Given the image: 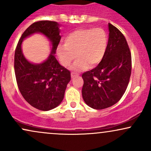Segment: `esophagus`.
<instances>
[{
    "instance_id": "34e87169",
    "label": "esophagus",
    "mask_w": 151,
    "mask_h": 151,
    "mask_svg": "<svg viewBox=\"0 0 151 151\" xmlns=\"http://www.w3.org/2000/svg\"><path fill=\"white\" fill-rule=\"evenodd\" d=\"M77 76H79V74L74 73V72H72V73H71V77H72V78L77 77Z\"/></svg>"
}]
</instances>
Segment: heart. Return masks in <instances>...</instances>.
Returning a JSON list of instances; mask_svg holds the SVG:
<instances>
[{
  "label": "heart",
  "mask_w": 151,
  "mask_h": 151,
  "mask_svg": "<svg viewBox=\"0 0 151 151\" xmlns=\"http://www.w3.org/2000/svg\"><path fill=\"white\" fill-rule=\"evenodd\" d=\"M65 45L58 46V56L64 67H69L78 58L72 70H84L102 61L108 47V36L102 28L84 27L72 31L64 39Z\"/></svg>",
  "instance_id": "b5f03b06"
}]
</instances>
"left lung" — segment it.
I'll use <instances>...</instances> for the list:
<instances>
[{
    "instance_id": "left-lung-1",
    "label": "left lung",
    "mask_w": 151,
    "mask_h": 151,
    "mask_svg": "<svg viewBox=\"0 0 151 151\" xmlns=\"http://www.w3.org/2000/svg\"><path fill=\"white\" fill-rule=\"evenodd\" d=\"M109 41L102 61L82 74V97L91 108L106 109L116 104L129 84L131 54L127 41L117 27L109 23Z\"/></svg>"
}]
</instances>
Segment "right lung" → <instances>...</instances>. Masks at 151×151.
I'll return each mask as SVG.
<instances>
[{
    "mask_svg": "<svg viewBox=\"0 0 151 151\" xmlns=\"http://www.w3.org/2000/svg\"><path fill=\"white\" fill-rule=\"evenodd\" d=\"M35 32L45 34L53 46L48 60L38 65L27 61L21 49L23 39ZM60 39L58 22L40 20L26 29L15 49L14 69L18 89L27 103L41 111L51 110L60 104L71 79L70 71L60 65L54 55Z\"/></svg>",
    "mask_w": 151,
    "mask_h": 151,
    "instance_id": "add662e5",
    "label": "right lung"
}]
</instances>
